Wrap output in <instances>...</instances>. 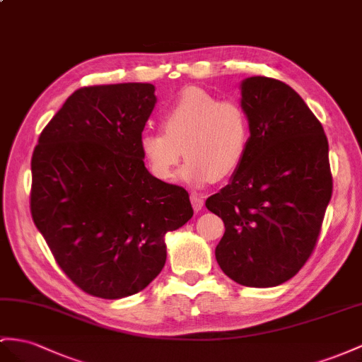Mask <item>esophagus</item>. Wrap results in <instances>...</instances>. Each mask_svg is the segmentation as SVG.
I'll return each instance as SVG.
<instances>
[{"label":"esophagus","instance_id":"1","mask_svg":"<svg viewBox=\"0 0 362 362\" xmlns=\"http://www.w3.org/2000/svg\"><path fill=\"white\" fill-rule=\"evenodd\" d=\"M191 205L194 211L199 212L203 208V205H205V200H203V197L197 196V194H191Z\"/></svg>","mask_w":362,"mask_h":362}]
</instances>
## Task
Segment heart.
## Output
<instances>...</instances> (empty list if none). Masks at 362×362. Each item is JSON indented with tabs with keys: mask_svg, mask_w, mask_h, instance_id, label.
<instances>
[{
	"mask_svg": "<svg viewBox=\"0 0 362 362\" xmlns=\"http://www.w3.org/2000/svg\"><path fill=\"white\" fill-rule=\"evenodd\" d=\"M163 132H145L139 148L148 171L160 182L179 173L182 183L200 188L234 175L251 144V120L242 104L220 100L196 87L185 88L162 116Z\"/></svg>",
	"mask_w": 362,
	"mask_h": 362,
	"instance_id": "heart-1",
	"label": "heart"
}]
</instances>
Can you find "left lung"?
<instances>
[{
  "label": "left lung",
  "mask_w": 362,
  "mask_h": 362,
  "mask_svg": "<svg viewBox=\"0 0 362 362\" xmlns=\"http://www.w3.org/2000/svg\"><path fill=\"white\" fill-rule=\"evenodd\" d=\"M251 120L245 163L206 208L225 223L216 258L230 280L274 287L310 257L332 197L329 144L320 120L281 81H242Z\"/></svg>",
  "instance_id": "left-lung-1"
}]
</instances>
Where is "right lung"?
<instances>
[{"instance_id": "obj_1", "label": "right lung", "mask_w": 362, "mask_h": 362, "mask_svg": "<svg viewBox=\"0 0 362 362\" xmlns=\"http://www.w3.org/2000/svg\"><path fill=\"white\" fill-rule=\"evenodd\" d=\"M154 91L142 82L76 90L32 156L35 226L70 280L99 298L145 289L165 266V234L194 214L187 191L145 168L139 139Z\"/></svg>"}]
</instances>
